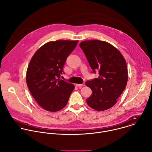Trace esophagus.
Wrapping results in <instances>:
<instances>
[{
  "mask_svg": "<svg viewBox=\"0 0 152 152\" xmlns=\"http://www.w3.org/2000/svg\"><path fill=\"white\" fill-rule=\"evenodd\" d=\"M76 86H77V87H82V86H85V83H82V84H79V83H76Z\"/></svg>",
  "mask_w": 152,
  "mask_h": 152,
  "instance_id": "esophagus-1",
  "label": "esophagus"
}]
</instances>
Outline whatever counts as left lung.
<instances>
[{
	"label": "left lung",
	"instance_id": "obj_1",
	"mask_svg": "<svg viewBox=\"0 0 152 152\" xmlns=\"http://www.w3.org/2000/svg\"><path fill=\"white\" fill-rule=\"evenodd\" d=\"M83 51L93 72L99 76L86 82L92 90L88 105L97 111L112 107L124 90L128 80L126 60L121 52L110 43L98 39L82 41Z\"/></svg>",
	"mask_w": 152,
	"mask_h": 152
}]
</instances>
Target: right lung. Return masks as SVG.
Listing matches in <instances>:
<instances>
[{"label":"right lung","mask_w":152,"mask_h":152,"mask_svg":"<svg viewBox=\"0 0 152 152\" xmlns=\"http://www.w3.org/2000/svg\"><path fill=\"white\" fill-rule=\"evenodd\" d=\"M78 40L49 41L39 48L32 57L26 80L32 97L43 109L58 111L66 106L75 89L73 84L60 79L66 59Z\"/></svg>","instance_id":"1"}]
</instances>
